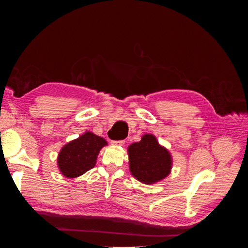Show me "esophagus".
<instances>
[{"instance_id":"obj_1","label":"esophagus","mask_w":248,"mask_h":248,"mask_svg":"<svg viewBox=\"0 0 248 248\" xmlns=\"http://www.w3.org/2000/svg\"><path fill=\"white\" fill-rule=\"evenodd\" d=\"M111 145H115V146H123L125 144V140H111L110 141Z\"/></svg>"}]
</instances>
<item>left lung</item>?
<instances>
[{
  "instance_id": "obj_1",
  "label": "left lung",
  "mask_w": 248,
  "mask_h": 248,
  "mask_svg": "<svg viewBox=\"0 0 248 248\" xmlns=\"http://www.w3.org/2000/svg\"><path fill=\"white\" fill-rule=\"evenodd\" d=\"M128 155L131 174L142 183L153 184L170 174L171 157L152 134H145L140 141L130 145Z\"/></svg>"
}]
</instances>
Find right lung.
<instances>
[{
	"mask_svg": "<svg viewBox=\"0 0 248 248\" xmlns=\"http://www.w3.org/2000/svg\"><path fill=\"white\" fill-rule=\"evenodd\" d=\"M107 140L92 132L65 145L58 157V167L67 178H77L95 167L97 156Z\"/></svg>",
	"mask_w": 248,
	"mask_h": 248,
	"instance_id": "add662e5",
	"label": "right lung"
}]
</instances>
